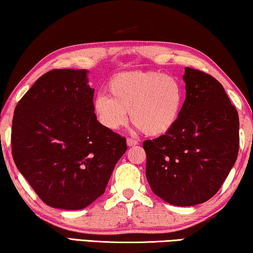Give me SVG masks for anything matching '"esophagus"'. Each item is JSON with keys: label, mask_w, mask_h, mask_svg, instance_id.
I'll list each match as a JSON object with an SVG mask.
<instances>
[{"label": "esophagus", "mask_w": 253, "mask_h": 253, "mask_svg": "<svg viewBox=\"0 0 253 253\" xmlns=\"http://www.w3.org/2000/svg\"><path fill=\"white\" fill-rule=\"evenodd\" d=\"M137 144H138V142L136 141V139L127 138V145L128 146H135V145H137Z\"/></svg>", "instance_id": "esophagus-1"}]
</instances>
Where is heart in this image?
<instances>
[{"label":"heart","instance_id":"obj_1","mask_svg":"<svg viewBox=\"0 0 253 253\" xmlns=\"http://www.w3.org/2000/svg\"><path fill=\"white\" fill-rule=\"evenodd\" d=\"M109 97L99 95L93 110L103 127L117 130L127 123L128 111L137 130L161 136L178 122L185 92L178 79L159 71H126L111 78Z\"/></svg>","mask_w":253,"mask_h":253}]
</instances>
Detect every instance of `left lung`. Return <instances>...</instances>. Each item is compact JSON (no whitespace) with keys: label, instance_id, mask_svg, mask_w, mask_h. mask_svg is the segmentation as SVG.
<instances>
[{"label":"left lung","instance_id":"left-lung-1","mask_svg":"<svg viewBox=\"0 0 253 253\" xmlns=\"http://www.w3.org/2000/svg\"><path fill=\"white\" fill-rule=\"evenodd\" d=\"M186 97L169 133L146 139V179L164 201L190 207L208 201L223 185L239 153V115L223 85L185 68Z\"/></svg>","mask_w":253,"mask_h":253}]
</instances>
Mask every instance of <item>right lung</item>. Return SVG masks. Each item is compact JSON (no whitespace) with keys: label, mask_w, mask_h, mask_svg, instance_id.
<instances>
[{"label":"right lung","mask_w":253,"mask_h":253,"mask_svg":"<svg viewBox=\"0 0 253 253\" xmlns=\"http://www.w3.org/2000/svg\"><path fill=\"white\" fill-rule=\"evenodd\" d=\"M87 73L48 71L14 109V164L53 208L79 210L95 201L127 150L125 137L97 122Z\"/></svg>","instance_id":"right-lung-1"}]
</instances>
